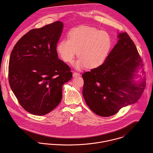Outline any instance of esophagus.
Returning <instances> with one entry per match:
<instances>
[{"instance_id":"esophagus-1","label":"esophagus","mask_w":153,"mask_h":153,"mask_svg":"<svg viewBox=\"0 0 153 153\" xmlns=\"http://www.w3.org/2000/svg\"><path fill=\"white\" fill-rule=\"evenodd\" d=\"M80 76L79 73H78V72H74L73 73V77H77V76Z\"/></svg>"}]
</instances>
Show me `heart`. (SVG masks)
<instances>
[{
  "label": "heart",
  "instance_id": "obj_1",
  "mask_svg": "<svg viewBox=\"0 0 153 153\" xmlns=\"http://www.w3.org/2000/svg\"><path fill=\"white\" fill-rule=\"evenodd\" d=\"M111 47L109 34L104 30L89 27L81 26L68 33V39L61 40L56 51L61 59L71 62L77 54L79 58L74 62L76 69L86 66L93 68L101 65L107 58Z\"/></svg>",
  "mask_w": 153,
  "mask_h": 153
}]
</instances>
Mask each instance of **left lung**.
<instances>
[{"label":"left lung","mask_w":153,"mask_h":153,"mask_svg":"<svg viewBox=\"0 0 153 153\" xmlns=\"http://www.w3.org/2000/svg\"><path fill=\"white\" fill-rule=\"evenodd\" d=\"M101 65L84 73L82 94L89 108L101 117H109L124 107L135 103L145 87L141 58L126 32ZM140 77V80L136 79Z\"/></svg>","instance_id":"left-lung-1"}]
</instances>
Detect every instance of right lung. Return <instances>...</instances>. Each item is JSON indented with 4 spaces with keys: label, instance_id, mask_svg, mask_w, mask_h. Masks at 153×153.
<instances>
[{
    "label": "right lung",
    "instance_id": "add662e5",
    "mask_svg": "<svg viewBox=\"0 0 153 153\" xmlns=\"http://www.w3.org/2000/svg\"><path fill=\"white\" fill-rule=\"evenodd\" d=\"M63 27L62 22L57 21L32 29L11 52L10 87L22 107L33 115H44L56 107L62 97L63 85L72 76L56 52Z\"/></svg>",
    "mask_w": 153,
    "mask_h": 153
}]
</instances>
